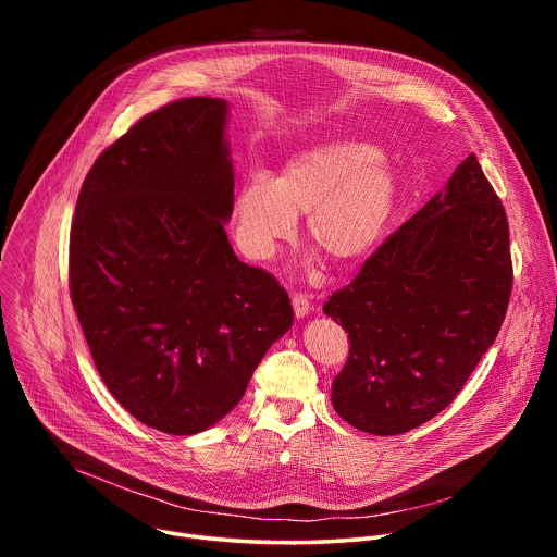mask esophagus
<instances>
[{
	"label": "esophagus",
	"instance_id": "1",
	"mask_svg": "<svg viewBox=\"0 0 557 557\" xmlns=\"http://www.w3.org/2000/svg\"><path fill=\"white\" fill-rule=\"evenodd\" d=\"M290 301H293V310H295V314H297V317H306V314L312 310V306H310L308 297H306V295H301V293H295V295L290 297Z\"/></svg>",
	"mask_w": 557,
	"mask_h": 557
}]
</instances>
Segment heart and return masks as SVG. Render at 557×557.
I'll return each mask as SVG.
<instances>
[{"label":"heart","instance_id":"1","mask_svg":"<svg viewBox=\"0 0 557 557\" xmlns=\"http://www.w3.org/2000/svg\"><path fill=\"white\" fill-rule=\"evenodd\" d=\"M399 202V176L370 143L335 140L295 153L280 178L253 172L235 194L237 245L256 260L271 258L306 213L310 243L335 262L368 256Z\"/></svg>","mask_w":557,"mask_h":557}]
</instances>
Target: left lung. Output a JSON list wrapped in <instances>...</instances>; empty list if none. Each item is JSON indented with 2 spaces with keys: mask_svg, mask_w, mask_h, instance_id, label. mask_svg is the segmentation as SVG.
<instances>
[{
  "mask_svg": "<svg viewBox=\"0 0 557 557\" xmlns=\"http://www.w3.org/2000/svg\"><path fill=\"white\" fill-rule=\"evenodd\" d=\"M509 224L475 156L324 304L350 355L333 406L392 436L445 410L492 348L511 295Z\"/></svg>",
  "mask_w": 557,
  "mask_h": 557,
  "instance_id": "8db88e82",
  "label": "left lung"
}]
</instances>
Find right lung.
I'll return each instance as SVG.
<instances>
[{
	"instance_id": "1",
	"label": "right lung",
	"mask_w": 557,
	"mask_h": 557,
	"mask_svg": "<svg viewBox=\"0 0 557 557\" xmlns=\"http://www.w3.org/2000/svg\"><path fill=\"white\" fill-rule=\"evenodd\" d=\"M228 103L140 119L88 172L70 228V295L95 366L140 423L205 432L290 329L277 280L233 253Z\"/></svg>"
}]
</instances>
